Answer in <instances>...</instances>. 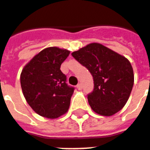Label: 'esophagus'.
<instances>
[{
	"mask_svg": "<svg viewBox=\"0 0 150 150\" xmlns=\"http://www.w3.org/2000/svg\"><path fill=\"white\" fill-rule=\"evenodd\" d=\"M76 88L78 90H81L82 89V84H78L76 85Z\"/></svg>",
	"mask_w": 150,
	"mask_h": 150,
	"instance_id": "34e87169",
	"label": "esophagus"
}]
</instances>
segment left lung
Returning <instances> with one entry per match:
<instances>
[{"instance_id": "obj_1", "label": "left lung", "mask_w": 150, "mask_h": 150, "mask_svg": "<svg viewBox=\"0 0 150 150\" xmlns=\"http://www.w3.org/2000/svg\"><path fill=\"white\" fill-rule=\"evenodd\" d=\"M72 56L92 74L94 88L88 94L96 113L111 116L120 111L130 97L134 72L127 58L100 43H91Z\"/></svg>"}]
</instances>
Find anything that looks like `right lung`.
Masks as SVG:
<instances>
[{
  "mask_svg": "<svg viewBox=\"0 0 150 150\" xmlns=\"http://www.w3.org/2000/svg\"><path fill=\"white\" fill-rule=\"evenodd\" d=\"M69 54L67 50L46 48L22 70L20 84L26 100L41 116L56 119L67 112L74 88L66 83L61 65Z\"/></svg>",
  "mask_w": 150,
  "mask_h": 150,
  "instance_id": "add662e5",
  "label": "right lung"
}]
</instances>
